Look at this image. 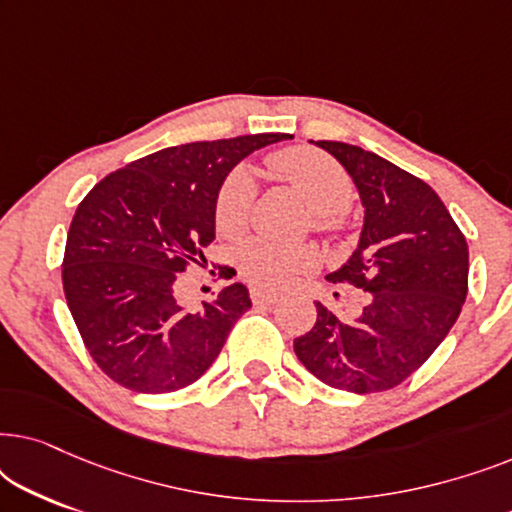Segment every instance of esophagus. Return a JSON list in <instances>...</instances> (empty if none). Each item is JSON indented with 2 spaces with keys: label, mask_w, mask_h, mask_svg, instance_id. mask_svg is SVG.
<instances>
[{
  "label": "esophagus",
  "mask_w": 512,
  "mask_h": 512,
  "mask_svg": "<svg viewBox=\"0 0 512 512\" xmlns=\"http://www.w3.org/2000/svg\"><path fill=\"white\" fill-rule=\"evenodd\" d=\"M251 300H254V305H275L279 296L272 291H263V289H254L251 291Z\"/></svg>",
  "instance_id": "34e87169"
}]
</instances>
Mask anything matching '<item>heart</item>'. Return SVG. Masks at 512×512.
<instances>
[{
  "instance_id": "obj_1",
  "label": "heart",
  "mask_w": 512,
  "mask_h": 512,
  "mask_svg": "<svg viewBox=\"0 0 512 512\" xmlns=\"http://www.w3.org/2000/svg\"><path fill=\"white\" fill-rule=\"evenodd\" d=\"M272 170L303 195L312 209L314 230L338 228V212L352 202V179L326 153L314 149H286L268 158ZM256 200V179L247 167H235L223 179L216 195V226L223 235H237L247 228ZM237 270L261 289H282L300 272L317 265V251L307 244H277L247 240L235 251Z\"/></svg>"
}]
</instances>
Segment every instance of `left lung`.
<instances>
[{
    "label": "left lung",
    "instance_id": "obj_1",
    "mask_svg": "<svg viewBox=\"0 0 512 512\" xmlns=\"http://www.w3.org/2000/svg\"><path fill=\"white\" fill-rule=\"evenodd\" d=\"M314 144L345 167L363 205L359 244L326 279L370 296L352 321L314 303L317 324L293 349L328 387L352 394L394 389L459 319L468 291L466 237L422 179L361 146Z\"/></svg>",
    "mask_w": 512,
    "mask_h": 512
}]
</instances>
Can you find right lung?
<instances>
[{
  "label": "right lung",
  "instance_id": "right-lung-1",
  "mask_svg": "<svg viewBox=\"0 0 512 512\" xmlns=\"http://www.w3.org/2000/svg\"><path fill=\"white\" fill-rule=\"evenodd\" d=\"M293 135H247L167 146L95 184L67 233L62 286L90 356L104 375L137 391L167 394L193 384L219 356L251 307L230 284L200 310L177 298V275L207 263L216 195L251 153Z\"/></svg>",
  "mask_w": 512,
  "mask_h": 512
}]
</instances>
